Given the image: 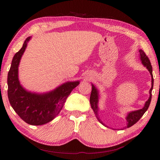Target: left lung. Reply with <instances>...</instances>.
<instances>
[{
  "mask_svg": "<svg viewBox=\"0 0 160 160\" xmlns=\"http://www.w3.org/2000/svg\"><path fill=\"white\" fill-rule=\"evenodd\" d=\"M139 57H140V60L142 61V63L144 65V66H145L146 68H147L148 70L149 71L150 74L151 75V88L150 89L149 91V94H150V97L146 101L144 106L142 108V109H139L138 110H134V111H131L127 114V116L126 117V119L127 121V126H126L125 128H129V127L132 126L138 122L140 118L143 116V115L146 112V110H148L150 103H151V97H152V90L153 88V82H154V80H153V77H152V66L151 62H150L149 58L148 57L146 56V54L144 53V52L142 50H139ZM99 91L97 90V88L94 86V85L92 83V92H91L90 94V103L91 105V108L93 110V111L95 114V115L97 117L98 121L103 124V126H106V125L104 124L103 122L99 118V116L98 115V111H99V106H98V103H99Z\"/></svg>",
  "mask_w": 160,
  "mask_h": 160,
  "instance_id": "obj_1",
  "label": "left lung"
}]
</instances>
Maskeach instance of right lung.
Wrapping results in <instances>:
<instances>
[{
    "label": "right lung",
    "mask_w": 160,
    "mask_h": 160,
    "mask_svg": "<svg viewBox=\"0 0 160 160\" xmlns=\"http://www.w3.org/2000/svg\"><path fill=\"white\" fill-rule=\"evenodd\" d=\"M30 39V37L25 39L21 50L13 57L8 76V94L13 109L24 122L40 126L51 122L58 115L68 97L80 81H68L45 93L26 90L18 79V66Z\"/></svg>",
    "instance_id": "obj_1"
}]
</instances>
